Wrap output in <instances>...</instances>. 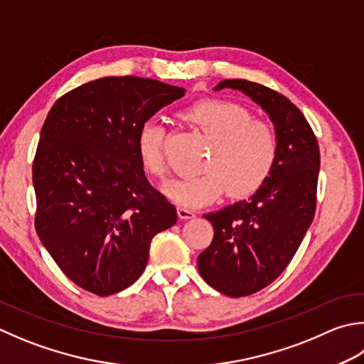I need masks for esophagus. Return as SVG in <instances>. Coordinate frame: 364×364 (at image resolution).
Returning <instances> with one entry per match:
<instances>
[{
  "instance_id": "obj_1",
  "label": "esophagus",
  "mask_w": 364,
  "mask_h": 364,
  "mask_svg": "<svg viewBox=\"0 0 364 364\" xmlns=\"http://www.w3.org/2000/svg\"><path fill=\"white\" fill-rule=\"evenodd\" d=\"M178 216H180V219H192L196 218V210L180 205L178 206Z\"/></svg>"
}]
</instances>
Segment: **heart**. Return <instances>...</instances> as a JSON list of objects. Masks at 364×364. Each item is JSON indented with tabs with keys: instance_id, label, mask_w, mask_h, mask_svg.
I'll use <instances>...</instances> for the list:
<instances>
[{
	"instance_id": "heart-1",
	"label": "heart",
	"mask_w": 364,
	"mask_h": 364,
	"mask_svg": "<svg viewBox=\"0 0 364 364\" xmlns=\"http://www.w3.org/2000/svg\"><path fill=\"white\" fill-rule=\"evenodd\" d=\"M183 119L210 139L202 172L170 181L166 192L181 206H200L227 194H251L272 173L277 158V135L246 107L224 99H203L181 113ZM167 129L149 118L137 132V151L148 173L166 176Z\"/></svg>"
}]
</instances>
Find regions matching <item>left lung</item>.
<instances>
[{
    "mask_svg": "<svg viewBox=\"0 0 364 364\" xmlns=\"http://www.w3.org/2000/svg\"><path fill=\"white\" fill-rule=\"evenodd\" d=\"M223 88L254 99L277 134L274 167L257 192L205 215L215 235L198 255V273L220 294L238 298L269 286L300 247L316 215L320 151L308 119L281 92L243 78L223 80L216 90Z\"/></svg>",
    "mask_w": 364,
    "mask_h": 364,
    "instance_id": "8db88e82",
    "label": "left lung"
}]
</instances>
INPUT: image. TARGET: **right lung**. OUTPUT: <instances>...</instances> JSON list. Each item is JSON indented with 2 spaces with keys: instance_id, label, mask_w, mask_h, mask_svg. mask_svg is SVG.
Returning <instances> with one entry per match:
<instances>
[{
  "instance_id": "1",
  "label": "right lung",
  "mask_w": 364,
  "mask_h": 364,
  "mask_svg": "<svg viewBox=\"0 0 364 364\" xmlns=\"http://www.w3.org/2000/svg\"><path fill=\"white\" fill-rule=\"evenodd\" d=\"M184 90L141 77H104L53 104L33 161L34 227L61 272L109 296L144 273L149 243L176 223L137 151L146 119Z\"/></svg>"
}]
</instances>
